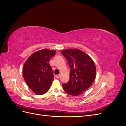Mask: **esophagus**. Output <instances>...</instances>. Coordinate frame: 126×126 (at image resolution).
<instances>
[{
    "label": "esophagus",
    "instance_id": "esophagus-1",
    "mask_svg": "<svg viewBox=\"0 0 126 126\" xmlns=\"http://www.w3.org/2000/svg\"><path fill=\"white\" fill-rule=\"evenodd\" d=\"M60 75H56V78L57 79H58V78H59V77H60Z\"/></svg>",
    "mask_w": 126,
    "mask_h": 126
}]
</instances>
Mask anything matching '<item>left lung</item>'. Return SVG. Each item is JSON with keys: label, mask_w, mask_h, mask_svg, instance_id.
I'll use <instances>...</instances> for the list:
<instances>
[{"label": "left lung", "mask_w": 126, "mask_h": 126, "mask_svg": "<svg viewBox=\"0 0 126 126\" xmlns=\"http://www.w3.org/2000/svg\"><path fill=\"white\" fill-rule=\"evenodd\" d=\"M62 54L66 58L70 69L69 80L63 83V89L71 96H79L94 81L96 74L94 63L88 55L78 49H66Z\"/></svg>", "instance_id": "8db88e82"}]
</instances>
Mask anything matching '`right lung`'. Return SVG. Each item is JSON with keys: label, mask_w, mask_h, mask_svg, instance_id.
<instances>
[{"label": "right lung", "mask_w": 126, "mask_h": 126, "mask_svg": "<svg viewBox=\"0 0 126 126\" xmlns=\"http://www.w3.org/2000/svg\"><path fill=\"white\" fill-rule=\"evenodd\" d=\"M55 50L42 49L35 52L26 60L23 76L27 85L34 93L41 95L49 90L54 76L49 61Z\"/></svg>", "instance_id": "1"}]
</instances>
